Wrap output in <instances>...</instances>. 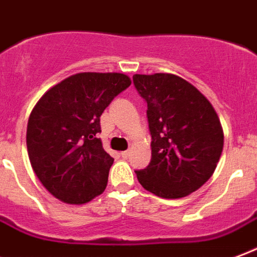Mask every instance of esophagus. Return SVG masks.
I'll list each match as a JSON object with an SVG mask.
<instances>
[{"mask_svg":"<svg viewBox=\"0 0 257 257\" xmlns=\"http://www.w3.org/2000/svg\"><path fill=\"white\" fill-rule=\"evenodd\" d=\"M130 153H131L130 150L122 151V153H120V156H122V158H128V157H130Z\"/></svg>","mask_w":257,"mask_h":257,"instance_id":"1","label":"esophagus"}]
</instances>
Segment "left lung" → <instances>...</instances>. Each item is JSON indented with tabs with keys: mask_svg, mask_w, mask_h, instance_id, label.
<instances>
[{
	"mask_svg": "<svg viewBox=\"0 0 257 257\" xmlns=\"http://www.w3.org/2000/svg\"><path fill=\"white\" fill-rule=\"evenodd\" d=\"M147 103L151 161L137 170L139 184L162 198H181L209 180L224 146V133L210 101L172 73L134 75Z\"/></svg>",
	"mask_w": 257,
	"mask_h": 257,
	"instance_id": "left-lung-1",
	"label": "left lung"
}]
</instances>
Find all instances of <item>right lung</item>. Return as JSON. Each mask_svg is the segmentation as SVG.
Instances as JSON below:
<instances>
[{"label":"right lung","mask_w":257,"mask_h":257,"mask_svg":"<svg viewBox=\"0 0 257 257\" xmlns=\"http://www.w3.org/2000/svg\"><path fill=\"white\" fill-rule=\"evenodd\" d=\"M130 84L123 73L81 72L37 101L28 120V156L52 196L80 205L104 192L114 158L96 138L100 115Z\"/></svg>","instance_id":"obj_1"}]
</instances>
